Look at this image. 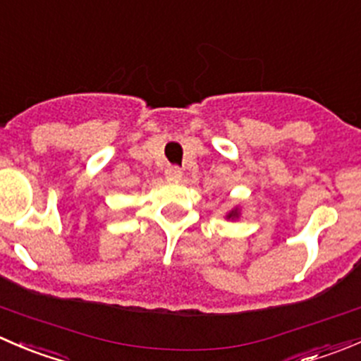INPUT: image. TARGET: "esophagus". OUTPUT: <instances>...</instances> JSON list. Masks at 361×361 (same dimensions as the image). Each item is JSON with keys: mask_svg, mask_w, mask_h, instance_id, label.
<instances>
[{"mask_svg": "<svg viewBox=\"0 0 361 361\" xmlns=\"http://www.w3.org/2000/svg\"><path fill=\"white\" fill-rule=\"evenodd\" d=\"M164 174H166L167 180H180V178L183 176V171H181L178 166H169L166 171H164Z\"/></svg>", "mask_w": 361, "mask_h": 361, "instance_id": "1", "label": "esophagus"}]
</instances>
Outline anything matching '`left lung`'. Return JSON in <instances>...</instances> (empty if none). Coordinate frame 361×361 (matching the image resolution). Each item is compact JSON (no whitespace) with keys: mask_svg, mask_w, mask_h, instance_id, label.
<instances>
[{"mask_svg":"<svg viewBox=\"0 0 361 361\" xmlns=\"http://www.w3.org/2000/svg\"><path fill=\"white\" fill-rule=\"evenodd\" d=\"M235 218H239V209H238V207H234V209H232L231 213L227 214V220H235Z\"/></svg>","mask_w":361,"mask_h":361,"instance_id":"left-lung-1","label":"left lung"}]
</instances>
